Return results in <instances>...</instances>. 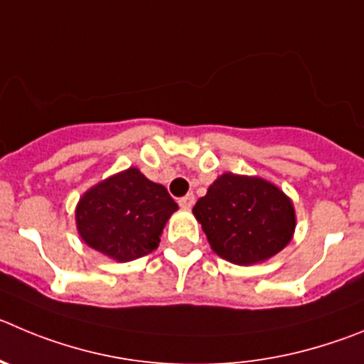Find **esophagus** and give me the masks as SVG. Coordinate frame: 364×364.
Here are the masks:
<instances>
[{
    "label": "esophagus",
    "instance_id": "esophagus-1",
    "mask_svg": "<svg viewBox=\"0 0 364 364\" xmlns=\"http://www.w3.org/2000/svg\"><path fill=\"white\" fill-rule=\"evenodd\" d=\"M178 204L182 209H191L193 205H195V195H193V193H189V195L182 196V198L178 200Z\"/></svg>",
    "mask_w": 364,
    "mask_h": 364
}]
</instances>
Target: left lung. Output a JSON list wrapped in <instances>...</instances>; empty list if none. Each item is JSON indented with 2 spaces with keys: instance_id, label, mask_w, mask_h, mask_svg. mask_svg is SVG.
I'll return each mask as SVG.
<instances>
[{
  "instance_id": "1",
  "label": "left lung",
  "mask_w": 364,
  "mask_h": 364,
  "mask_svg": "<svg viewBox=\"0 0 364 364\" xmlns=\"http://www.w3.org/2000/svg\"><path fill=\"white\" fill-rule=\"evenodd\" d=\"M213 251L235 265L272 258L294 236L292 200L262 176L223 173L193 208Z\"/></svg>"
}]
</instances>
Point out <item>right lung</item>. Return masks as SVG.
Masks as SVG:
<instances>
[{
	"label": "right lung",
	"instance_id": "right-lung-1",
	"mask_svg": "<svg viewBox=\"0 0 364 364\" xmlns=\"http://www.w3.org/2000/svg\"><path fill=\"white\" fill-rule=\"evenodd\" d=\"M178 209L162 184L128 168L101 180L79 198L75 225L82 242L115 262L155 251L169 216Z\"/></svg>",
	"mask_w": 364,
	"mask_h": 364
}]
</instances>
